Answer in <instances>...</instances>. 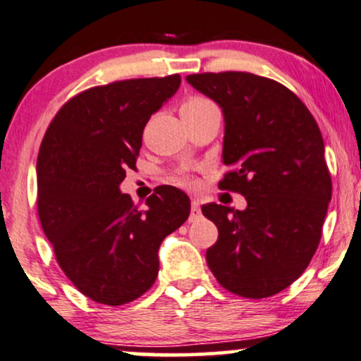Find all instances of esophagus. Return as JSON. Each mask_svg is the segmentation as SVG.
<instances>
[{
  "mask_svg": "<svg viewBox=\"0 0 361 361\" xmlns=\"http://www.w3.org/2000/svg\"><path fill=\"white\" fill-rule=\"evenodd\" d=\"M202 216L201 212V204H199V201H195V199H192V202H190V221H195L199 219V217Z\"/></svg>",
  "mask_w": 361,
  "mask_h": 361,
  "instance_id": "1",
  "label": "esophagus"
}]
</instances>
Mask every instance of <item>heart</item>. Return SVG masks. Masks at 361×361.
I'll return each mask as SVG.
<instances>
[{"instance_id":"b5f03b06","label":"heart","mask_w":361,"mask_h":361,"mask_svg":"<svg viewBox=\"0 0 361 361\" xmlns=\"http://www.w3.org/2000/svg\"><path fill=\"white\" fill-rule=\"evenodd\" d=\"M214 109H217V105L211 99H209V97L190 95L184 102H182L180 114L184 118H189V117H195V115L206 114V112H209V110H214ZM171 180L177 185L192 184V179H190V176L188 172H177L176 176H172Z\"/></svg>"}]
</instances>
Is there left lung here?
Instances as JSON below:
<instances>
[{"label": "left lung", "instance_id": "obj_1", "mask_svg": "<svg viewBox=\"0 0 361 361\" xmlns=\"http://www.w3.org/2000/svg\"><path fill=\"white\" fill-rule=\"evenodd\" d=\"M195 90L219 104L229 167L219 189L246 197L238 211L206 204L219 235L207 266L228 291L273 296L308 268L331 201L322 132L306 105L276 80L246 72L188 75Z\"/></svg>", "mask_w": 361, "mask_h": 361}]
</instances>
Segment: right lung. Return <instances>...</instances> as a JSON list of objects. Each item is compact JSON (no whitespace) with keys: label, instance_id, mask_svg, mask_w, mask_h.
Listing matches in <instances>:
<instances>
[{"label":"right lung","instance_id":"right-lung-1","mask_svg":"<svg viewBox=\"0 0 361 361\" xmlns=\"http://www.w3.org/2000/svg\"><path fill=\"white\" fill-rule=\"evenodd\" d=\"M180 85V75L92 87L58 110L39 145L37 207L56 262L82 295L130 303L159 273L164 238L188 221L190 201L160 185L145 207L120 192L137 169L142 133Z\"/></svg>","mask_w":361,"mask_h":361}]
</instances>
